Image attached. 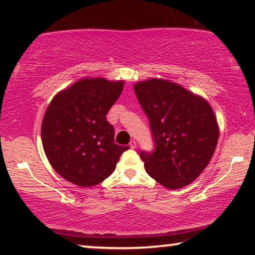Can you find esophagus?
Wrapping results in <instances>:
<instances>
[{
	"instance_id": "esophagus-1",
	"label": "esophagus",
	"mask_w": 255,
	"mask_h": 255,
	"mask_svg": "<svg viewBox=\"0 0 255 255\" xmlns=\"http://www.w3.org/2000/svg\"><path fill=\"white\" fill-rule=\"evenodd\" d=\"M129 146H130V148H136L137 147V143L135 140H130V143H129Z\"/></svg>"
}]
</instances>
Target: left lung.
I'll list each match as a JSON object with an SVG mask.
<instances>
[{
  "label": "left lung",
  "instance_id": "8db88e82",
  "mask_svg": "<svg viewBox=\"0 0 255 255\" xmlns=\"http://www.w3.org/2000/svg\"><path fill=\"white\" fill-rule=\"evenodd\" d=\"M149 119L153 153L140 152L145 171L167 189L195 181L215 153L219 128L204 98L169 80L150 79L133 85Z\"/></svg>",
  "mask_w": 255,
  "mask_h": 255
}]
</instances>
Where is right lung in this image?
I'll use <instances>...</instances> for the list:
<instances>
[{"mask_svg": "<svg viewBox=\"0 0 255 255\" xmlns=\"http://www.w3.org/2000/svg\"><path fill=\"white\" fill-rule=\"evenodd\" d=\"M124 81L84 77L58 92L46 109L41 140L53 169L83 188L112 174L129 146L115 143L107 114L118 100Z\"/></svg>", "mask_w": 255, "mask_h": 255, "instance_id": "1", "label": "right lung"}]
</instances>
